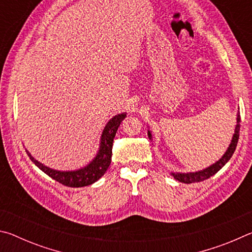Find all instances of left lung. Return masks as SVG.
I'll return each instance as SVG.
<instances>
[{
  "instance_id": "8db88e82",
  "label": "left lung",
  "mask_w": 252,
  "mask_h": 252,
  "mask_svg": "<svg viewBox=\"0 0 252 252\" xmlns=\"http://www.w3.org/2000/svg\"><path fill=\"white\" fill-rule=\"evenodd\" d=\"M237 127H236V131H234V134H233V138H232V141L230 143V146L228 148L227 152L224 153L223 157L221 158V159L216 162L215 164L210 165V167L202 170V171H199V172H194V173H172V176L174 177V179L180 182L183 183H193V182H201L203 180H206V179L212 177L213 174H216L217 172L219 171V170L223 167V165L227 163V162L230 160V158L232 157L234 150H236L237 148V143H238V140H239V132H240V116L238 114V118H237ZM149 138L151 139V133L149 132L148 133Z\"/></svg>"
}]
</instances>
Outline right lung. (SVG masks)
I'll use <instances>...</instances> for the list:
<instances>
[{"label":"right lung","instance_id":"1","mask_svg":"<svg viewBox=\"0 0 252 252\" xmlns=\"http://www.w3.org/2000/svg\"><path fill=\"white\" fill-rule=\"evenodd\" d=\"M126 117V113L118 114L113 117L105 126L103 133L101 136V146L100 150L97 152L96 157L94 158L90 164L87 167L76 171H57V170L50 169L45 167L39 161L34 160V158L27 151L30 159L32 160L33 163L39 169H41L44 173L48 174L49 177L54 179L55 181L62 183L63 186L71 187V188H80L84 186H89L94 183L95 181L103 176L109 165L111 163V157H112V146L113 139L116 136L118 127L120 126L121 122L125 120Z\"/></svg>","mask_w":252,"mask_h":252}]
</instances>
